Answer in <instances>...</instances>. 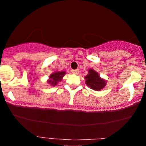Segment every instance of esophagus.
<instances>
[{
	"label": "esophagus",
	"instance_id": "obj_1",
	"mask_svg": "<svg viewBox=\"0 0 146 146\" xmlns=\"http://www.w3.org/2000/svg\"><path fill=\"white\" fill-rule=\"evenodd\" d=\"M73 74H75V75H78V73H79V70L78 69H75V70H73Z\"/></svg>",
	"mask_w": 146,
	"mask_h": 146
}]
</instances>
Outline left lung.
Segmentation results:
<instances>
[{
	"instance_id": "left-lung-1",
	"label": "left lung",
	"mask_w": 146,
	"mask_h": 146,
	"mask_svg": "<svg viewBox=\"0 0 146 146\" xmlns=\"http://www.w3.org/2000/svg\"><path fill=\"white\" fill-rule=\"evenodd\" d=\"M88 74L85 76V83L88 87L91 89L96 90V91H100L103 89L106 85V80L102 78L100 76L99 73L93 68H90L88 71Z\"/></svg>"
}]
</instances>
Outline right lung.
I'll use <instances>...</instances> for the list:
<instances>
[{"instance_id": "add662e5", "label": "right lung", "mask_w": 146, "mask_h": 146, "mask_svg": "<svg viewBox=\"0 0 146 146\" xmlns=\"http://www.w3.org/2000/svg\"><path fill=\"white\" fill-rule=\"evenodd\" d=\"M66 74V71H54L48 77L47 82L51 86H56L62 80L63 77Z\"/></svg>"}]
</instances>
